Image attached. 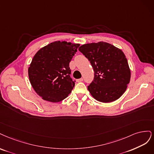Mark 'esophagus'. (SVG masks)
Returning <instances> with one entry per match:
<instances>
[{
    "label": "esophagus",
    "mask_w": 154,
    "mask_h": 154,
    "mask_svg": "<svg viewBox=\"0 0 154 154\" xmlns=\"http://www.w3.org/2000/svg\"><path fill=\"white\" fill-rule=\"evenodd\" d=\"M76 81L77 82H82V81H83V79L82 78H81V79H77L76 80Z\"/></svg>",
    "instance_id": "1"
}]
</instances>
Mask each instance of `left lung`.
Wrapping results in <instances>:
<instances>
[{
  "label": "left lung",
  "mask_w": 154,
  "mask_h": 154,
  "mask_svg": "<svg viewBox=\"0 0 154 154\" xmlns=\"http://www.w3.org/2000/svg\"><path fill=\"white\" fill-rule=\"evenodd\" d=\"M95 72L93 81L88 86L97 101L109 103L122 97L131 80V70L123 51L103 42L86 43L79 48Z\"/></svg>",
  "instance_id": "left-lung-1"
}]
</instances>
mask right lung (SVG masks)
<instances>
[{
    "instance_id": "right-lung-1",
    "label": "right lung",
    "mask_w": 154,
    "mask_h": 154,
    "mask_svg": "<svg viewBox=\"0 0 154 154\" xmlns=\"http://www.w3.org/2000/svg\"><path fill=\"white\" fill-rule=\"evenodd\" d=\"M80 44L56 41L42 47L33 57L28 68L29 81L44 100L59 102L72 92L75 82L69 64Z\"/></svg>"
}]
</instances>
